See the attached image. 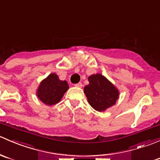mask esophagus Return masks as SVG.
<instances>
[{"instance_id":"1","label":"esophagus","mask_w":160,"mask_h":160,"mask_svg":"<svg viewBox=\"0 0 160 160\" xmlns=\"http://www.w3.org/2000/svg\"><path fill=\"white\" fill-rule=\"evenodd\" d=\"M75 86L78 87V88H82V84L81 83V82H78V83L75 84Z\"/></svg>"}]
</instances>
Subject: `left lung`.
Here are the masks:
<instances>
[{
  "instance_id": "1",
  "label": "left lung",
  "mask_w": 160,
  "mask_h": 160,
  "mask_svg": "<svg viewBox=\"0 0 160 160\" xmlns=\"http://www.w3.org/2000/svg\"><path fill=\"white\" fill-rule=\"evenodd\" d=\"M88 81L89 84L85 86L84 92L94 110L104 112L115 105L119 99L120 92L111 82L99 73L88 76Z\"/></svg>"
}]
</instances>
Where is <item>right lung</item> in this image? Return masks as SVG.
<instances>
[{
  "mask_svg": "<svg viewBox=\"0 0 160 160\" xmlns=\"http://www.w3.org/2000/svg\"><path fill=\"white\" fill-rule=\"evenodd\" d=\"M68 88L67 81L60 80L57 74L51 73L41 81L36 90V96L46 105H55L61 100Z\"/></svg>",
  "mask_w": 160,
  "mask_h": 160,
  "instance_id": "right-lung-1",
  "label": "right lung"
}]
</instances>
